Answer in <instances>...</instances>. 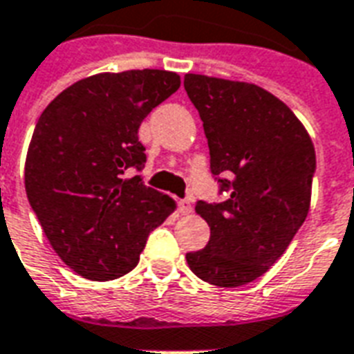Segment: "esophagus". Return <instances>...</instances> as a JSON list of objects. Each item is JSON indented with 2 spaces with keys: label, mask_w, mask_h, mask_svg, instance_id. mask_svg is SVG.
Masks as SVG:
<instances>
[{
  "label": "esophagus",
  "mask_w": 354,
  "mask_h": 354,
  "mask_svg": "<svg viewBox=\"0 0 354 354\" xmlns=\"http://www.w3.org/2000/svg\"><path fill=\"white\" fill-rule=\"evenodd\" d=\"M178 208H180V212H182L184 216H187V214H191V212H193V206H191L189 201H180Z\"/></svg>",
  "instance_id": "1"
}]
</instances>
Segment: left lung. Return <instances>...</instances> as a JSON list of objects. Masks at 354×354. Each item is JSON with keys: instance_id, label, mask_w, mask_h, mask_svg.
<instances>
[{"instance_id": "1", "label": "left lung", "mask_w": 354, "mask_h": 354, "mask_svg": "<svg viewBox=\"0 0 354 354\" xmlns=\"http://www.w3.org/2000/svg\"><path fill=\"white\" fill-rule=\"evenodd\" d=\"M184 88L203 120L212 176L229 195L195 204L210 240L185 259L206 283L240 287L263 276L302 227L315 148L289 106L255 84L189 73Z\"/></svg>"}]
</instances>
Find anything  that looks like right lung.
Returning a JSON list of instances; mask_svg holds the SVG:
<instances>
[{"mask_svg":"<svg viewBox=\"0 0 354 354\" xmlns=\"http://www.w3.org/2000/svg\"><path fill=\"white\" fill-rule=\"evenodd\" d=\"M180 88L159 69L78 80L39 118L26 157V193L59 259L82 277L109 281L138 264L148 234L174 201L144 185L138 127Z\"/></svg>","mask_w":354,"mask_h":354,"instance_id":"add662e5","label":"right lung"}]
</instances>
